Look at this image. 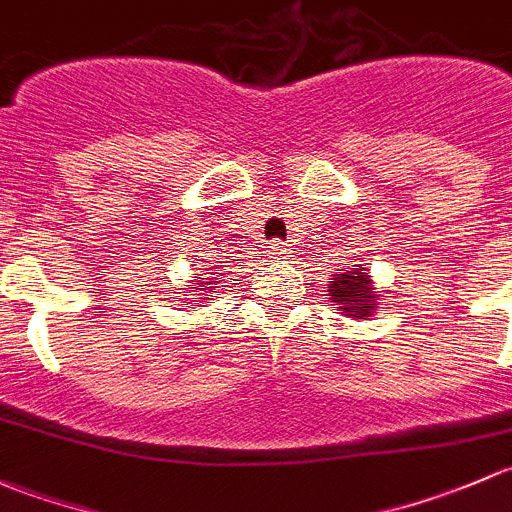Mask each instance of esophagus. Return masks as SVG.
<instances>
[{"mask_svg": "<svg viewBox=\"0 0 512 512\" xmlns=\"http://www.w3.org/2000/svg\"><path fill=\"white\" fill-rule=\"evenodd\" d=\"M268 256H271V258H286L288 256V246L281 244V241H273V244L268 246Z\"/></svg>", "mask_w": 512, "mask_h": 512, "instance_id": "obj_1", "label": "esophagus"}]
</instances>
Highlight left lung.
<instances>
[{
    "label": "left lung",
    "mask_w": 512,
    "mask_h": 512,
    "mask_svg": "<svg viewBox=\"0 0 512 512\" xmlns=\"http://www.w3.org/2000/svg\"><path fill=\"white\" fill-rule=\"evenodd\" d=\"M328 293L330 303L340 305V310H345L352 318L365 320L377 310V291L362 268H347L345 273H335V278H330Z\"/></svg>",
    "instance_id": "8db88e82"
}]
</instances>
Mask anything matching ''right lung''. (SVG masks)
<instances>
[{"mask_svg":"<svg viewBox=\"0 0 512 512\" xmlns=\"http://www.w3.org/2000/svg\"><path fill=\"white\" fill-rule=\"evenodd\" d=\"M199 276H202V273H199ZM199 276H194V278H199ZM217 283L219 281H214V278H202V281H197V291H204V293H214V288H217Z\"/></svg>","mask_w":512,"mask_h":512,"instance_id":"1","label":"right lung"}]
</instances>
